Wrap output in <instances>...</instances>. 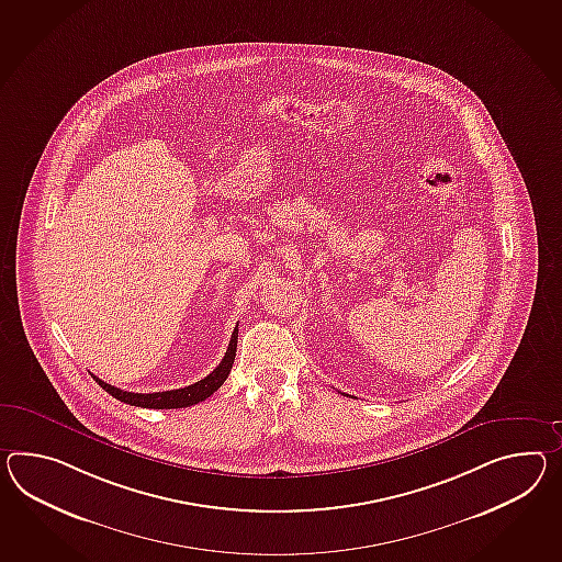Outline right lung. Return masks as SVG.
<instances>
[{"label":"right lung","instance_id":"right-lung-1","mask_svg":"<svg viewBox=\"0 0 562 562\" xmlns=\"http://www.w3.org/2000/svg\"><path fill=\"white\" fill-rule=\"evenodd\" d=\"M235 349H237V327L233 329L232 341L227 347V353L221 359L220 366L206 375L201 382L191 383L187 387L179 390H170V392H154V394H134V392H124L120 387H113L111 383H105L93 375V380L111 394L117 397L120 402H125L130 406H139V408H156V411H170V408H187L192 404H199L209 396H213V392H217L223 382L227 380L229 371L233 368V359H235Z\"/></svg>","mask_w":562,"mask_h":562}]
</instances>
